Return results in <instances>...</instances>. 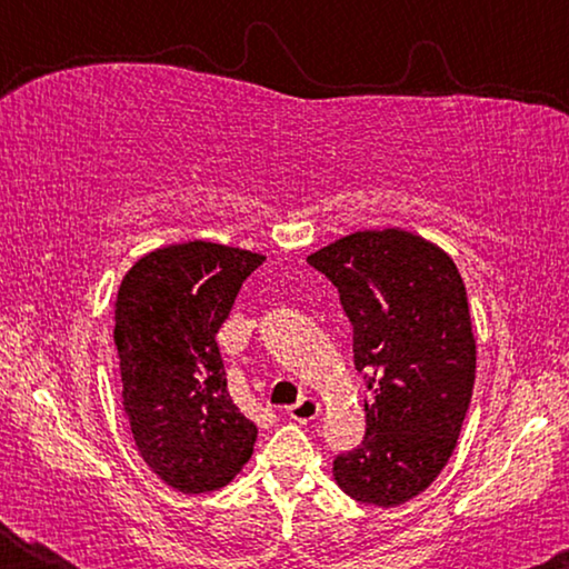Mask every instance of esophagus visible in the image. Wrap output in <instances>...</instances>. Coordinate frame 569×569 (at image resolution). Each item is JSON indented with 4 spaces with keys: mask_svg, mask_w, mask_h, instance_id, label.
<instances>
[{
    "mask_svg": "<svg viewBox=\"0 0 569 569\" xmlns=\"http://www.w3.org/2000/svg\"><path fill=\"white\" fill-rule=\"evenodd\" d=\"M286 413H288V419H293L298 423H308V421H313L316 417H319L321 403L311 399V397H303V399H298L293 407H288Z\"/></svg>",
    "mask_w": 569,
    "mask_h": 569,
    "instance_id": "esophagus-1",
    "label": "esophagus"
}]
</instances>
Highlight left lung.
I'll return each mask as SVG.
<instances>
[{
  "label": "left lung",
  "mask_w": 569,
  "mask_h": 569,
  "mask_svg": "<svg viewBox=\"0 0 569 569\" xmlns=\"http://www.w3.org/2000/svg\"><path fill=\"white\" fill-rule=\"evenodd\" d=\"M339 288L363 371L366 435L333 459L356 502L397 507L447 467L477 371L467 288L439 246L399 228L359 230L308 256Z\"/></svg>",
  "instance_id": "left-lung-1"
}]
</instances>
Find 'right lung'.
<instances>
[{"instance_id":"right-lung-1","label":"right lung","mask_w":569,"mask_h":569,"mask_svg":"<svg viewBox=\"0 0 569 569\" xmlns=\"http://www.w3.org/2000/svg\"><path fill=\"white\" fill-rule=\"evenodd\" d=\"M261 253L208 240L166 246L124 273L114 301L122 407L140 457L172 489L213 492L253 455L216 333Z\"/></svg>"}]
</instances>
